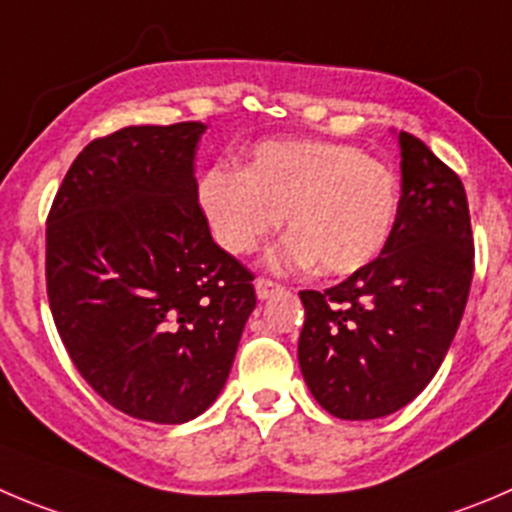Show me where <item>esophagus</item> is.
<instances>
[{
  "mask_svg": "<svg viewBox=\"0 0 512 512\" xmlns=\"http://www.w3.org/2000/svg\"><path fill=\"white\" fill-rule=\"evenodd\" d=\"M280 290H283V285L275 283V280H270V278H257L255 280V293H257V298H260V300L272 298V295L280 293Z\"/></svg>",
  "mask_w": 512,
  "mask_h": 512,
  "instance_id": "34e87169",
  "label": "esophagus"
}]
</instances>
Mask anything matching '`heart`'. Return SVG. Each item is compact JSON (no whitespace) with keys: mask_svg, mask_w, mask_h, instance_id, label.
Instances as JSON below:
<instances>
[{"mask_svg":"<svg viewBox=\"0 0 512 512\" xmlns=\"http://www.w3.org/2000/svg\"><path fill=\"white\" fill-rule=\"evenodd\" d=\"M199 204L214 240L229 255H250L280 227L288 240L275 267H313L351 275L381 255L399 207L394 171L361 148L336 141H267L245 171L209 169Z\"/></svg>","mask_w":512,"mask_h":512,"instance_id":"obj_1","label":"heart"}]
</instances>
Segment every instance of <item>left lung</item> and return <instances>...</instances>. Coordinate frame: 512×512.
<instances>
[{"label":"left lung","instance_id":"obj_1","mask_svg":"<svg viewBox=\"0 0 512 512\" xmlns=\"http://www.w3.org/2000/svg\"><path fill=\"white\" fill-rule=\"evenodd\" d=\"M401 199L381 255L333 288L303 290V379L338 419L407 407L437 374L460 328L475 270L460 176L399 133Z\"/></svg>","mask_w":512,"mask_h":512}]
</instances>
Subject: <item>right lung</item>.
Masks as SVG:
<instances>
[{
  "label": "right lung",
  "instance_id": "add662e5",
  "mask_svg": "<svg viewBox=\"0 0 512 512\" xmlns=\"http://www.w3.org/2000/svg\"><path fill=\"white\" fill-rule=\"evenodd\" d=\"M204 123L95 138L47 217V298L75 369L111 407L184 424L214 404L255 310L252 272L212 240L194 156Z\"/></svg>",
  "mask_w": 512,
  "mask_h": 512
}]
</instances>
